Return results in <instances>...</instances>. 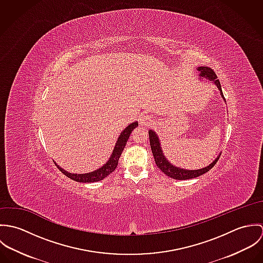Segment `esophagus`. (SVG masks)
I'll return each instance as SVG.
<instances>
[{"label": "esophagus", "mask_w": 263, "mask_h": 263, "mask_svg": "<svg viewBox=\"0 0 263 263\" xmlns=\"http://www.w3.org/2000/svg\"><path fill=\"white\" fill-rule=\"evenodd\" d=\"M139 121H140V124H141V125L149 126V125H151V124L154 122V119H153V117L150 116V115L144 114V115L141 116V118L139 119Z\"/></svg>", "instance_id": "obj_1"}]
</instances>
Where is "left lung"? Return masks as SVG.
Here are the masks:
<instances>
[{
  "instance_id": "left-lung-1",
  "label": "left lung",
  "mask_w": 263,
  "mask_h": 263,
  "mask_svg": "<svg viewBox=\"0 0 263 263\" xmlns=\"http://www.w3.org/2000/svg\"><path fill=\"white\" fill-rule=\"evenodd\" d=\"M197 70L199 71V78L200 79H208L210 81H213L216 86L218 87V89L221 92V96L222 98L225 100V97L223 95V91H222V87L220 84V81L218 80V77L216 75V73L209 67H198ZM149 138H150L151 150L153 153L154 159H155V163L157 165V167L162 170V172H164V174H166L167 176L173 178V179H177V180H187V179H192L195 177H198L204 173H206L208 171H210L218 162L219 158L221 155L218 156V158H216V160L213 161V163H211L209 166L201 168V169H197V170H187V169H182V168H178L175 167L174 165H172L165 157V155L163 154V151L161 148V144H160V140L157 136V134L150 129L149 130Z\"/></svg>"
}]
</instances>
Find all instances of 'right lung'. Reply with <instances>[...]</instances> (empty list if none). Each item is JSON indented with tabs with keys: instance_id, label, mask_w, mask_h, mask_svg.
I'll list each match as a JSON object with an SVG mask.
<instances>
[{
	"instance_id": "right-lung-1",
	"label": "right lung",
	"mask_w": 263,
	"mask_h": 263,
	"mask_svg": "<svg viewBox=\"0 0 263 263\" xmlns=\"http://www.w3.org/2000/svg\"><path fill=\"white\" fill-rule=\"evenodd\" d=\"M138 126V122H132L129 125H127L122 133L119 135L117 142L115 144V147L113 149L112 154L109 158V160L99 169L90 172V173H85V174H75V173H70L66 170H64L63 168H61L58 164H55L58 166V168L60 169V171H62V173H64L67 177L71 178L74 181L78 182H84V183H90V182H97L100 181L102 179H104L105 177H107L109 174H111L113 171L115 170V168L117 167L118 164V160L119 157L122 153V151L124 149L126 142L132 134V132Z\"/></svg>"
}]
</instances>
